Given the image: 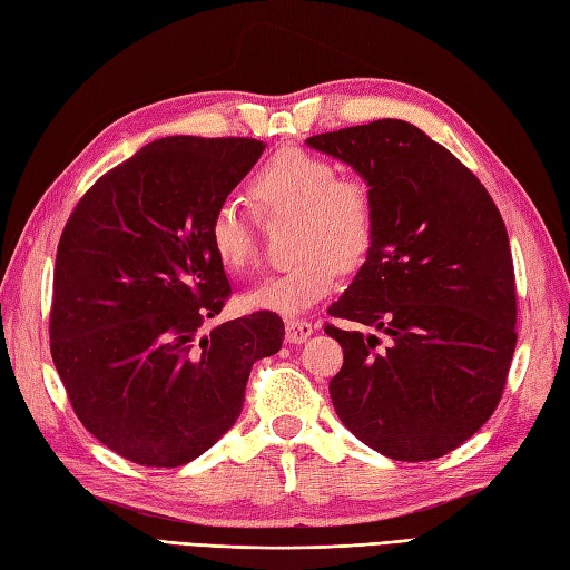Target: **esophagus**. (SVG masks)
<instances>
[{
  "mask_svg": "<svg viewBox=\"0 0 570 570\" xmlns=\"http://www.w3.org/2000/svg\"><path fill=\"white\" fill-rule=\"evenodd\" d=\"M313 334V325L308 323V320H286V342L291 344H301L305 342Z\"/></svg>",
  "mask_w": 570,
  "mask_h": 570,
  "instance_id": "1",
  "label": "esophagus"
}]
</instances>
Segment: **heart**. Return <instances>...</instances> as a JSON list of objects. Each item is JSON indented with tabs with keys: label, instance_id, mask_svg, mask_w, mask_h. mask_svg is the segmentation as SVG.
Masks as SVG:
<instances>
[{
	"label": "heart",
	"instance_id": "obj_1",
	"mask_svg": "<svg viewBox=\"0 0 570 570\" xmlns=\"http://www.w3.org/2000/svg\"><path fill=\"white\" fill-rule=\"evenodd\" d=\"M247 195L262 216H296L291 250L298 257L247 291L245 308L279 315L308 311L332 294L342 267L358 269L373 250L377 214L371 183L337 173L325 156L276 151L253 175ZM207 243L226 272H245L257 255L253 222L230 202L212 212Z\"/></svg>",
	"mask_w": 570,
	"mask_h": 570
}]
</instances>
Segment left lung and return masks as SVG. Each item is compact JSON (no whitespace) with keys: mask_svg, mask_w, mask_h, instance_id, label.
Returning <instances> with one entry per match:
<instances>
[{"mask_svg":"<svg viewBox=\"0 0 570 570\" xmlns=\"http://www.w3.org/2000/svg\"><path fill=\"white\" fill-rule=\"evenodd\" d=\"M366 178L375 243L327 315L344 348L330 381L342 424L402 462L448 455L501 402L518 332L505 224L487 187L445 146L404 120L308 137Z\"/></svg>","mask_w":570,"mask_h":570,"instance_id":"left-lung-1","label":"left lung"}]
</instances>
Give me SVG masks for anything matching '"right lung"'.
<instances>
[{
  "instance_id": "right-lung-1",
  "label": "right lung",
  "mask_w": 570,
  "mask_h": 570,
  "mask_svg": "<svg viewBox=\"0 0 570 570\" xmlns=\"http://www.w3.org/2000/svg\"><path fill=\"white\" fill-rule=\"evenodd\" d=\"M265 144L166 137L89 187L57 245L50 354L83 429L141 466L199 458L240 416L253 363L282 348L269 311L204 332L230 296L209 216Z\"/></svg>"
}]
</instances>
